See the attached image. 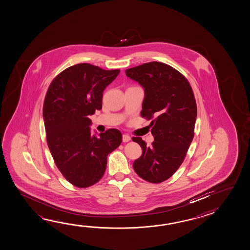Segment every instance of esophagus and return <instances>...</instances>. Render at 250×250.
Masks as SVG:
<instances>
[{"label":"esophagus","instance_id":"34e87169","mask_svg":"<svg viewBox=\"0 0 250 250\" xmlns=\"http://www.w3.org/2000/svg\"><path fill=\"white\" fill-rule=\"evenodd\" d=\"M131 140V137L128 134H123V142H128Z\"/></svg>","mask_w":250,"mask_h":250}]
</instances>
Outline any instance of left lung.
Masks as SVG:
<instances>
[{"instance_id":"left-lung-1","label":"left lung","mask_w":250,"mask_h":250,"mask_svg":"<svg viewBox=\"0 0 250 250\" xmlns=\"http://www.w3.org/2000/svg\"><path fill=\"white\" fill-rule=\"evenodd\" d=\"M125 75L144 88L140 113L152 119L149 126L154 138L150 146L141 138H132L142 149L133 168L142 179L159 184L175 174L192 141L197 119L192 88L184 75L162 62L131 67Z\"/></svg>"}]
</instances>
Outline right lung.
<instances>
[{
	"label": "right lung",
	"instance_id": "right-lung-1",
	"mask_svg": "<svg viewBox=\"0 0 250 250\" xmlns=\"http://www.w3.org/2000/svg\"><path fill=\"white\" fill-rule=\"evenodd\" d=\"M119 72L77 64L56 76L45 95L43 118L49 150L59 170L76 187L87 188L101 179L108 154L122 142L117 129L92 135L88 118L101 110L104 90Z\"/></svg>",
	"mask_w": 250,
	"mask_h": 250
}]
</instances>
